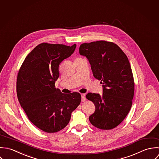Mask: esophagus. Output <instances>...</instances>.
<instances>
[{
	"instance_id": "34e87169",
	"label": "esophagus",
	"mask_w": 159,
	"mask_h": 159,
	"mask_svg": "<svg viewBox=\"0 0 159 159\" xmlns=\"http://www.w3.org/2000/svg\"><path fill=\"white\" fill-rule=\"evenodd\" d=\"M81 96H82V101H83V102L85 101V100H86L85 95V94H82V95H81Z\"/></svg>"
}]
</instances>
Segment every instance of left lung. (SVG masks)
Here are the masks:
<instances>
[{
	"instance_id": "left-lung-1",
	"label": "left lung",
	"mask_w": 159,
	"mask_h": 159,
	"mask_svg": "<svg viewBox=\"0 0 159 159\" xmlns=\"http://www.w3.org/2000/svg\"><path fill=\"white\" fill-rule=\"evenodd\" d=\"M79 53L87 58L94 77L103 87L102 95H86L95 106L89 120L101 129H113L124 120L132 105L134 82L128 59L117 44L105 40L84 43Z\"/></svg>"
}]
</instances>
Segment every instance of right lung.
Instances as JSON below:
<instances>
[{
  "instance_id": "right-lung-1",
  "label": "right lung",
  "mask_w": 159,
  "mask_h": 159,
  "mask_svg": "<svg viewBox=\"0 0 159 159\" xmlns=\"http://www.w3.org/2000/svg\"><path fill=\"white\" fill-rule=\"evenodd\" d=\"M75 47V44H39L27 55L18 71L19 102L29 120L45 132L63 129L80 103L79 93L64 94L55 85L60 75V64L74 53Z\"/></svg>"
}]
</instances>
